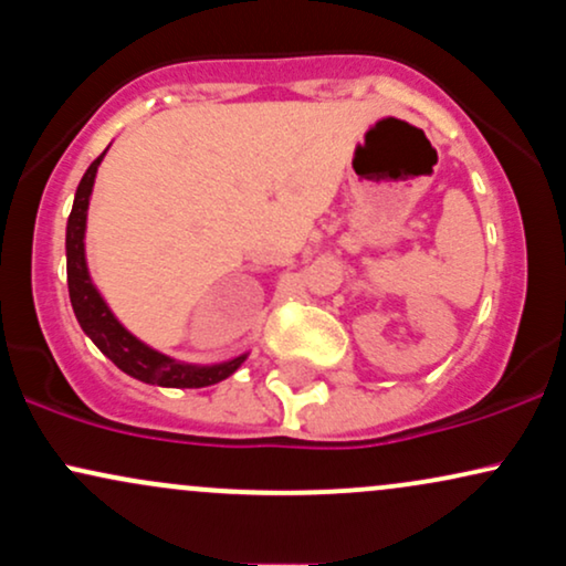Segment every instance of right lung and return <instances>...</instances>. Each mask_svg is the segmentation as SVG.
<instances>
[{
  "label": "right lung",
  "instance_id": "obj_1",
  "mask_svg": "<svg viewBox=\"0 0 566 566\" xmlns=\"http://www.w3.org/2000/svg\"><path fill=\"white\" fill-rule=\"evenodd\" d=\"M106 151L97 157L87 172L82 175L80 188H76L74 207H71L69 226H66V271H69V297L71 308H74L76 322L84 329V335L106 354L122 373L140 382H151V386L165 388H205L216 386L226 380L229 375L237 373L247 359V354L237 359L220 361V365H186V361L172 359V356L159 354L151 346L138 340L129 329L119 324L112 314L101 292L93 284L87 271V258H84V229H87V207L90 193L95 186V172L101 167Z\"/></svg>",
  "mask_w": 566,
  "mask_h": 566
}]
</instances>
